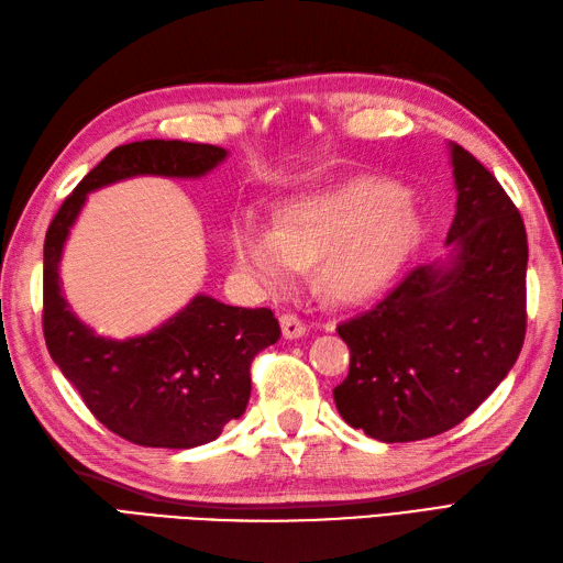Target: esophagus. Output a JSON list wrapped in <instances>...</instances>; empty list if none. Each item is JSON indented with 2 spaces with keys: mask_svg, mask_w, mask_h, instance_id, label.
<instances>
[{
  "mask_svg": "<svg viewBox=\"0 0 563 563\" xmlns=\"http://www.w3.org/2000/svg\"><path fill=\"white\" fill-rule=\"evenodd\" d=\"M279 324H282V334H284V339H300V336H306V332H308L306 322L300 320V318H296V314H291V312L282 314V318H279Z\"/></svg>",
  "mask_w": 563,
  "mask_h": 563,
  "instance_id": "34e87169",
  "label": "esophagus"
}]
</instances>
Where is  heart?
Here are the masks:
<instances>
[{
    "label": "heart",
    "mask_w": 563,
    "mask_h": 563,
    "mask_svg": "<svg viewBox=\"0 0 563 563\" xmlns=\"http://www.w3.org/2000/svg\"><path fill=\"white\" fill-rule=\"evenodd\" d=\"M422 239L418 205L387 178L363 176L284 205L277 224L253 210L229 219V249L241 274L263 291L289 289L300 267L320 260V282L358 303L399 277Z\"/></svg>",
    "instance_id": "obj_1"
}]
</instances>
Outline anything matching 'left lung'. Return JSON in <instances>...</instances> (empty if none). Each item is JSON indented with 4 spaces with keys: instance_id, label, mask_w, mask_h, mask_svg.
<instances>
[{
    "instance_id": "left-lung-1",
    "label": "left lung",
    "mask_w": 563,
    "mask_h": 563,
    "mask_svg": "<svg viewBox=\"0 0 563 563\" xmlns=\"http://www.w3.org/2000/svg\"><path fill=\"white\" fill-rule=\"evenodd\" d=\"M456 214L446 255L420 265L341 322L349 377L339 416L379 442H416L468 418L514 367L526 339L528 236L516 205L468 150L449 143Z\"/></svg>"
}]
</instances>
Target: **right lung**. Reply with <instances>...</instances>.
Wrapping results in <instances>:
<instances>
[{
    "instance_id": "1",
    "label": "right lung",
    "mask_w": 563,
    "mask_h": 563,
    "mask_svg": "<svg viewBox=\"0 0 563 563\" xmlns=\"http://www.w3.org/2000/svg\"><path fill=\"white\" fill-rule=\"evenodd\" d=\"M229 150L184 141L119 145L86 174L52 219L45 239V341L54 365L107 430L141 446L194 449L222 434L251 399V363L277 344L267 308H234L196 294L145 334L102 336L62 291V255L90 194L135 176L202 178Z\"/></svg>"
}]
</instances>
